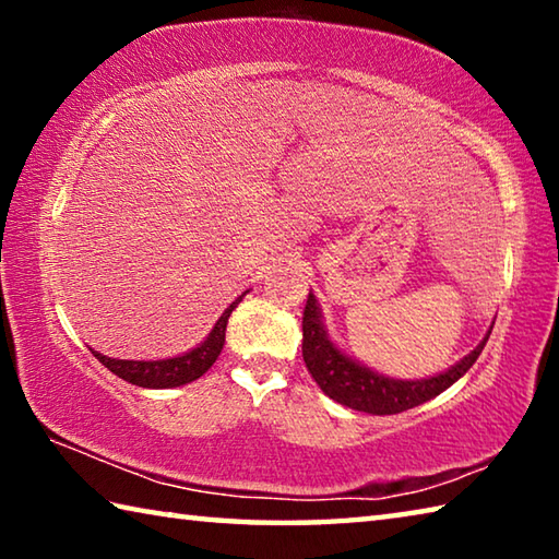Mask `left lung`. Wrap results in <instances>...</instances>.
I'll use <instances>...</instances> for the list:
<instances>
[{
  "label": "left lung",
  "instance_id": "1",
  "mask_svg": "<svg viewBox=\"0 0 559 559\" xmlns=\"http://www.w3.org/2000/svg\"><path fill=\"white\" fill-rule=\"evenodd\" d=\"M490 330L476 349H471L451 370L427 377V380H392V377L377 374L370 367L359 365L357 359L347 357L343 349L330 343L318 300L313 293H308L306 310H302V359H306L308 372L320 390L337 404L377 416L400 414L433 400L443 390H449L453 382L461 380L478 355L484 353Z\"/></svg>",
  "mask_w": 559,
  "mask_h": 559
}]
</instances>
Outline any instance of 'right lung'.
Listing matches in <instances>:
<instances>
[{
	"mask_svg": "<svg viewBox=\"0 0 559 559\" xmlns=\"http://www.w3.org/2000/svg\"><path fill=\"white\" fill-rule=\"evenodd\" d=\"M243 296L236 298L229 308L224 310L222 318L216 320L212 333L206 335L202 345H197L189 353L179 357H167V359H116L108 355H100L93 349L98 362L108 367L112 374H118L120 380H126L135 386H145V390H169V386L189 384L210 370L216 362L222 347H224V335H226V323H229L231 310L239 306Z\"/></svg>",
	"mask_w": 559,
	"mask_h": 559,
	"instance_id": "right-lung-1",
	"label": "right lung"
}]
</instances>
